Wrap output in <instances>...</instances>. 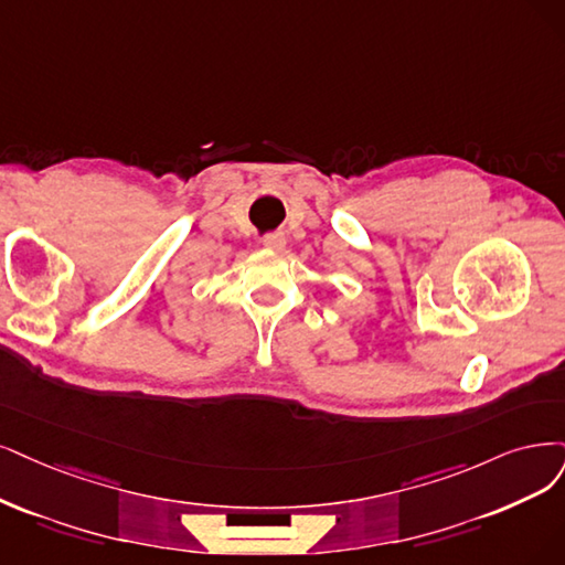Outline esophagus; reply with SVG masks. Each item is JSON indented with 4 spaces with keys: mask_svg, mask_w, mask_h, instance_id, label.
Masks as SVG:
<instances>
[{
    "mask_svg": "<svg viewBox=\"0 0 565 565\" xmlns=\"http://www.w3.org/2000/svg\"><path fill=\"white\" fill-rule=\"evenodd\" d=\"M263 246H265L267 250H281V248L286 246V237H284L281 233H271V235H267V237L263 239Z\"/></svg>",
    "mask_w": 565,
    "mask_h": 565,
    "instance_id": "34e87169",
    "label": "esophagus"
}]
</instances>
